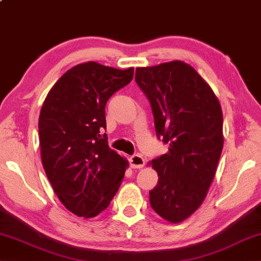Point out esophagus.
<instances>
[{
    "instance_id": "esophagus-1",
    "label": "esophagus",
    "mask_w": 261,
    "mask_h": 261,
    "mask_svg": "<svg viewBox=\"0 0 261 261\" xmlns=\"http://www.w3.org/2000/svg\"><path fill=\"white\" fill-rule=\"evenodd\" d=\"M129 164L132 168L140 169V168H143V166L145 165V160L143 159V156L142 155L134 154L129 158Z\"/></svg>"
}]
</instances>
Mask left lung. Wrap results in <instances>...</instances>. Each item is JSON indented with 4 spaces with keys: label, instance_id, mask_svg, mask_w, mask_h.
Segmentation results:
<instances>
[{
    "label": "left lung",
    "instance_id": "8db88e82",
    "mask_svg": "<svg viewBox=\"0 0 261 261\" xmlns=\"http://www.w3.org/2000/svg\"><path fill=\"white\" fill-rule=\"evenodd\" d=\"M135 81L151 105L156 137L169 145L151 162L159 181L150 204L160 217L180 223L203 202L214 179L224 145L222 108L185 62L137 68Z\"/></svg>",
    "mask_w": 261,
    "mask_h": 261
}]
</instances>
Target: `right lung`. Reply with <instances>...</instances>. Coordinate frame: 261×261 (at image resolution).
I'll use <instances>...</instances> for the list:
<instances>
[{"instance_id":"add662e5","label":"right lung","mask_w":261,"mask_h":261,"mask_svg":"<svg viewBox=\"0 0 261 261\" xmlns=\"http://www.w3.org/2000/svg\"><path fill=\"white\" fill-rule=\"evenodd\" d=\"M134 69L86 62L68 70L43 103L38 120L42 164L65 207L92 218L109 207L127 160L108 145L106 105L129 84Z\"/></svg>"}]
</instances>
